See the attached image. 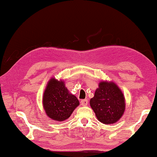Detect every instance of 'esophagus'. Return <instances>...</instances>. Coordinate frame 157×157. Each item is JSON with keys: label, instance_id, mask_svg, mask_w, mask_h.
Listing matches in <instances>:
<instances>
[{"label": "esophagus", "instance_id": "34e87169", "mask_svg": "<svg viewBox=\"0 0 157 157\" xmlns=\"http://www.w3.org/2000/svg\"><path fill=\"white\" fill-rule=\"evenodd\" d=\"M81 105L82 106H86L87 105H88V100H86V99H85V100H82L81 101Z\"/></svg>", "mask_w": 157, "mask_h": 157}]
</instances>
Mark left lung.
<instances>
[{
    "label": "left lung",
    "mask_w": 157,
    "mask_h": 157,
    "mask_svg": "<svg viewBox=\"0 0 157 157\" xmlns=\"http://www.w3.org/2000/svg\"><path fill=\"white\" fill-rule=\"evenodd\" d=\"M90 105L96 117L104 124L117 122L124 114L126 104L122 91L112 81H101Z\"/></svg>",
    "instance_id": "obj_1"
}]
</instances>
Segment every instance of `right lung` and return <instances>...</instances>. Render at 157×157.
I'll return each mask as SVG.
<instances>
[{
    "mask_svg": "<svg viewBox=\"0 0 157 157\" xmlns=\"http://www.w3.org/2000/svg\"><path fill=\"white\" fill-rule=\"evenodd\" d=\"M43 105L48 117L57 121H63L79 105V101L69 93L63 81L52 78L43 93Z\"/></svg>",
    "mask_w": 157,
    "mask_h": 157,
    "instance_id": "right-lung-1",
    "label": "right lung"
}]
</instances>
